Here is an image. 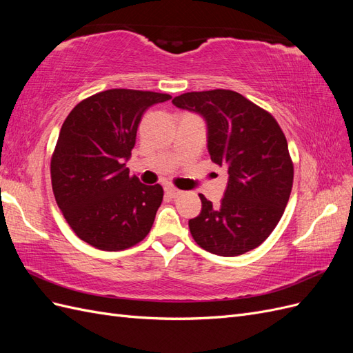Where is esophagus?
<instances>
[{"mask_svg":"<svg viewBox=\"0 0 353 353\" xmlns=\"http://www.w3.org/2000/svg\"><path fill=\"white\" fill-rule=\"evenodd\" d=\"M165 193H166V196H169V197H172V199H175V197H178V196L181 194V191H179V190H176L175 187H170V185H166V187H165Z\"/></svg>","mask_w":353,"mask_h":353,"instance_id":"1","label":"esophagus"}]
</instances>
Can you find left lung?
<instances>
[{
  "label": "left lung",
  "mask_w": 353,
  "mask_h": 353,
  "mask_svg": "<svg viewBox=\"0 0 353 353\" xmlns=\"http://www.w3.org/2000/svg\"><path fill=\"white\" fill-rule=\"evenodd\" d=\"M172 103L203 117L212 162L228 172L219 206L199 194L201 212L188 221L191 236L219 256L256 249L276 227L292 193L293 163L280 125L230 90L185 92Z\"/></svg>",
  "instance_id": "left-lung-1"
}]
</instances>
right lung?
<instances>
[{
  "label": "right lung",
  "instance_id": "1",
  "mask_svg": "<svg viewBox=\"0 0 353 353\" xmlns=\"http://www.w3.org/2000/svg\"><path fill=\"white\" fill-rule=\"evenodd\" d=\"M170 99L108 90L81 101L66 117L51 157V183L60 210L85 243L117 252L150 232L163 188L130 176L126 162L144 112Z\"/></svg>",
  "mask_w": 353,
  "mask_h": 353
}]
</instances>
